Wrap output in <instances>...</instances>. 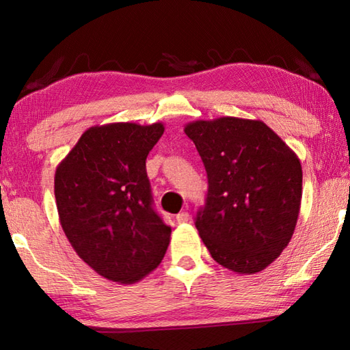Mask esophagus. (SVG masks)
Returning <instances> with one entry per match:
<instances>
[{"label":"esophagus","instance_id":"1","mask_svg":"<svg viewBox=\"0 0 350 350\" xmlns=\"http://www.w3.org/2000/svg\"><path fill=\"white\" fill-rule=\"evenodd\" d=\"M176 221H177V224H185V222H188V221H189L188 211H180L179 215H176Z\"/></svg>","mask_w":350,"mask_h":350}]
</instances>
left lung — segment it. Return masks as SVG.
<instances>
[{"label":"left lung","instance_id":"8db88e82","mask_svg":"<svg viewBox=\"0 0 350 350\" xmlns=\"http://www.w3.org/2000/svg\"><path fill=\"white\" fill-rule=\"evenodd\" d=\"M183 131L208 177L196 228L211 258L239 275L264 270L292 239L303 196L296 154L264 122L194 120Z\"/></svg>","mask_w":350,"mask_h":350}]
</instances>
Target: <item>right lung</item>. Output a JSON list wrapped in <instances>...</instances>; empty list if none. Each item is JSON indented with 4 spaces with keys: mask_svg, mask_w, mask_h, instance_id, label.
Here are the masks:
<instances>
[{
    "mask_svg": "<svg viewBox=\"0 0 350 350\" xmlns=\"http://www.w3.org/2000/svg\"><path fill=\"white\" fill-rule=\"evenodd\" d=\"M163 123L91 126L58 163V217L75 253L98 275L134 284L162 262L171 228L152 208L146 157Z\"/></svg>",
    "mask_w": 350,
    "mask_h": 350,
    "instance_id": "right-lung-1",
    "label": "right lung"
}]
</instances>
